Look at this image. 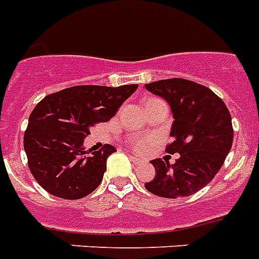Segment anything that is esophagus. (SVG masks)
<instances>
[{"instance_id":"obj_1","label":"esophagus","mask_w":259,"mask_h":259,"mask_svg":"<svg viewBox=\"0 0 259 259\" xmlns=\"http://www.w3.org/2000/svg\"><path fill=\"white\" fill-rule=\"evenodd\" d=\"M130 158H132V161H133L134 163H141V162H142V159H141L140 157H137V155H134V154L130 155Z\"/></svg>"}]
</instances>
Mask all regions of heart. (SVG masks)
I'll return each mask as SVG.
<instances>
[{
	"instance_id": "obj_1",
	"label": "heart",
	"mask_w": 259,
	"mask_h": 259,
	"mask_svg": "<svg viewBox=\"0 0 259 259\" xmlns=\"http://www.w3.org/2000/svg\"><path fill=\"white\" fill-rule=\"evenodd\" d=\"M132 144H133V148L136 149V150L144 151L151 145V140L150 138H142V137H141V138H136Z\"/></svg>"
}]
</instances>
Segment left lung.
<instances>
[{
	"mask_svg": "<svg viewBox=\"0 0 259 259\" xmlns=\"http://www.w3.org/2000/svg\"><path fill=\"white\" fill-rule=\"evenodd\" d=\"M145 88L170 105L173 142L166 151L180 154L173 165L153 159L155 177L145 188L163 198L194 194L215 177L232 149V115L217 94L197 82L170 78L146 83Z\"/></svg>",
	"mask_w": 259,
	"mask_h": 259,
	"instance_id": "8db88e82",
	"label": "left lung"
}]
</instances>
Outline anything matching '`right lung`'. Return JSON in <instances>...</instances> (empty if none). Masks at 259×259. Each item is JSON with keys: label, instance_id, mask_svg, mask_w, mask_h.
Wrapping results in <instances>:
<instances>
[{"label": "right lung", "instance_id": "1", "mask_svg": "<svg viewBox=\"0 0 259 259\" xmlns=\"http://www.w3.org/2000/svg\"><path fill=\"white\" fill-rule=\"evenodd\" d=\"M137 88L136 83L71 86L37 104L29 117L24 148L41 188L60 198L79 199L100 186L106 159L117 150L104 145L98 151H86L83 140L92 126L114 117Z\"/></svg>", "mask_w": 259, "mask_h": 259}]
</instances>
